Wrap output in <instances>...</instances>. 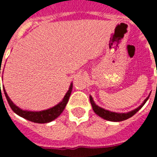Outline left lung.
<instances>
[{
    "label": "left lung",
    "mask_w": 157,
    "mask_h": 157,
    "mask_svg": "<svg viewBox=\"0 0 157 157\" xmlns=\"http://www.w3.org/2000/svg\"><path fill=\"white\" fill-rule=\"evenodd\" d=\"M149 96L144 101V102L142 103V105H140L138 108H137L134 110L131 111L130 112H127V113H116V112H112L110 111L105 110L104 109H101V107L98 106V105H96V104L94 103V100H93L92 97H90V103L92 105L93 107V110L94 111L96 114L98 115L99 116H101V118H103L105 120H109V121H113V122H120V121H123V120H126L129 118H130L131 116H134L135 113L138 112L140 109L142 108L144 105L145 104V102L147 101V100L149 99Z\"/></svg>",
    "instance_id": "1"
}]
</instances>
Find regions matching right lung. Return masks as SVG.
Wrapping results in <instances>:
<instances>
[{
	"mask_svg": "<svg viewBox=\"0 0 157 157\" xmlns=\"http://www.w3.org/2000/svg\"><path fill=\"white\" fill-rule=\"evenodd\" d=\"M3 90H4V93H5L6 99L8 102V105L11 107L12 111L15 113H16L18 116H21V117L24 118V119L29 120V121L34 122V123H49V122L56 119L59 115L61 114L63 109H65L66 105L67 104V101L69 100V98H70L71 94L72 83L71 84V86L69 88L68 91L67 92L66 95L64 96V98H63V101L61 102H59L57 105L54 106L53 108H51V109H47V110L40 111V112H30V111L22 110L19 108H18L16 105H14L13 102L10 100V98H8V94H7L6 91H5V88H4V86H3Z\"/></svg>",
	"mask_w": 157,
	"mask_h": 157,
	"instance_id": "add662e5",
	"label": "right lung"
}]
</instances>
